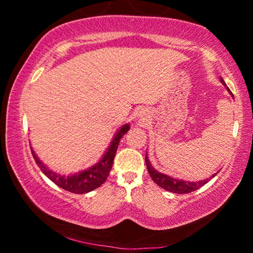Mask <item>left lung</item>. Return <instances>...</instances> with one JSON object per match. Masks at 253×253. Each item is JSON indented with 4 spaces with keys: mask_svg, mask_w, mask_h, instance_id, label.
<instances>
[{
    "mask_svg": "<svg viewBox=\"0 0 253 253\" xmlns=\"http://www.w3.org/2000/svg\"><path fill=\"white\" fill-rule=\"evenodd\" d=\"M221 83L225 85L226 90H228L231 93V96L233 97L232 92H231L230 89L226 87V84L222 78H221ZM145 162H146L148 173H149V175H151L153 181L155 182L160 187L164 188V190L173 192V193H177V194L191 193V192L199 190L200 187H202L204 184H207L212 177L215 176V174H217V173L213 174L212 176L210 177V179L207 178V179H202V181H199V182H188V181H184V179H177V178L170 177V176H169V175L158 172V170H156L152 166L151 162H149L148 157H147V153H146V155H145Z\"/></svg>",
    "mask_w": 253,
    "mask_h": 253,
    "instance_id": "left-lung-1",
    "label": "left lung"
}]
</instances>
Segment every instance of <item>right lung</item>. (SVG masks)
Here are the masks:
<instances>
[{
	"label": "right lung",
	"mask_w": 253,
	"mask_h": 253,
	"mask_svg": "<svg viewBox=\"0 0 253 253\" xmlns=\"http://www.w3.org/2000/svg\"><path fill=\"white\" fill-rule=\"evenodd\" d=\"M129 128L130 126L128 125V124L119 128V130L116 132V135H115L113 140H111L108 149H107L104 156L101 157V160L99 162L96 163V164L91 166L90 169L81 170V172L72 175H68V176H66V175L57 174L54 173L53 170L49 169L43 163L39 160V157L37 156V154L34 153L31 147L32 156L34 158V161H36L37 165L40 168L41 172L43 173L46 177H49L54 184H57L59 187L76 194L88 193V192L99 187L101 184L106 181L107 177H108L110 169L113 168V162L115 158V154L117 152L118 144L121 142L122 137L129 130Z\"/></svg>",
	"instance_id": "add662e5"
}]
</instances>
